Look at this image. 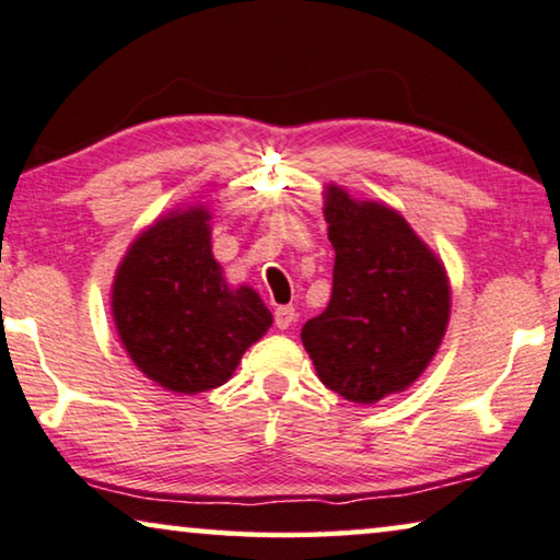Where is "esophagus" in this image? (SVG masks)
<instances>
[{"label":"esophagus","mask_w":560,"mask_h":560,"mask_svg":"<svg viewBox=\"0 0 560 560\" xmlns=\"http://www.w3.org/2000/svg\"><path fill=\"white\" fill-rule=\"evenodd\" d=\"M273 316H277V327L279 329H289L291 324L296 322V308L294 306H277Z\"/></svg>","instance_id":"esophagus-1"}]
</instances>
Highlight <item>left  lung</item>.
<instances>
[{"mask_svg":"<svg viewBox=\"0 0 560 560\" xmlns=\"http://www.w3.org/2000/svg\"><path fill=\"white\" fill-rule=\"evenodd\" d=\"M334 246L329 306L302 327L322 385L354 405L405 392L438 354L450 322V279L440 256L399 211L324 190Z\"/></svg>","mask_w":560,"mask_h":560,"instance_id":"left-lung-1","label":"left lung"}]
</instances>
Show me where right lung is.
<instances>
[{"mask_svg": "<svg viewBox=\"0 0 560 560\" xmlns=\"http://www.w3.org/2000/svg\"><path fill=\"white\" fill-rule=\"evenodd\" d=\"M110 306L132 364L175 395L229 382L273 324L252 287H229L211 252V211L200 203L173 208L132 241Z\"/></svg>", "mask_w": 560, "mask_h": 560, "instance_id": "right-lung-1", "label": "right lung"}]
</instances>
